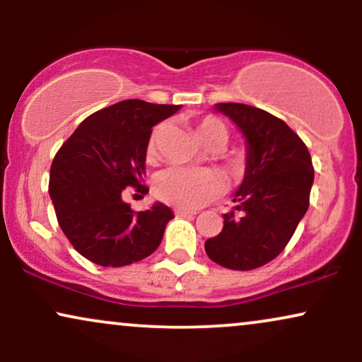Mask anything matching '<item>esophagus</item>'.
Listing matches in <instances>:
<instances>
[{"instance_id":"obj_1","label":"esophagus","mask_w":362,"mask_h":362,"mask_svg":"<svg viewBox=\"0 0 362 362\" xmlns=\"http://www.w3.org/2000/svg\"><path fill=\"white\" fill-rule=\"evenodd\" d=\"M175 214L178 216V218H185V216H195V214H197V211H190V209H184V207H177Z\"/></svg>"}]
</instances>
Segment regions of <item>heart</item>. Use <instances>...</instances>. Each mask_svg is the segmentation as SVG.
<instances>
[{
    "label": "heart",
    "mask_w": 362,
    "mask_h": 362,
    "mask_svg": "<svg viewBox=\"0 0 362 362\" xmlns=\"http://www.w3.org/2000/svg\"><path fill=\"white\" fill-rule=\"evenodd\" d=\"M163 124L153 129V134L148 144V160L156 156L158 136ZM199 139L209 146L223 148L228 143V129L219 119L204 117L199 120L197 127ZM221 192V180L209 170L172 167L161 172L155 180V194L161 201L168 204L184 207V209H197L204 206L211 199Z\"/></svg>",
    "instance_id": "b5f03b06"
}]
</instances>
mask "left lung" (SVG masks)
Segmentation results:
<instances>
[{"label": "left lung", "instance_id": "obj_1", "mask_svg": "<svg viewBox=\"0 0 362 362\" xmlns=\"http://www.w3.org/2000/svg\"><path fill=\"white\" fill-rule=\"evenodd\" d=\"M247 144L245 177L223 214L221 233L206 240L207 257L233 271H252L276 259L310 206L313 165L308 148L284 120L245 103H216Z\"/></svg>", "mask_w": 362, "mask_h": 362}]
</instances>
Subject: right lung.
I'll return each instance as SVG.
<instances>
[{"instance_id": "1", "label": "right lung", "mask_w": 362, "mask_h": 362, "mask_svg": "<svg viewBox=\"0 0 362 362\" xmlns=\"http://www.w3.org/2000/svg\"><path fill=\"white\" fill-rule=\"evenodd\" d=\"M180 110L124 100L86 117L54 156L49 195L74 250L102 267H122L151 255L173 218L155 202L134 213L122 199L127 185L146 194V149L151 129Z\"/></svg>"}]
</instances>
